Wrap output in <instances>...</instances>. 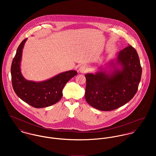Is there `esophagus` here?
<instances>
[{"label": "esophagus", "mask_w": 156, "mask_h": 156, "mask_svg": "<svg viewBox=\"0 0 156 156\" xmlns=\"http://www.w3.org/2000/svg\"><path fill=\"white\" fill-rule=\"evenodd\" d=\"M79 71L81 73H87L88 71V67H87L86 66H82L79 67Z\"/></svg>", "instance_id": "1"}]
</instances>
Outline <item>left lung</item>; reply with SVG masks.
<instances>
[{
    "instance_id": "left-lung-1",
    "label": "left lung",
    "mask_w": 156,
    "mask_h": 156,
    "mask_svg": "<svg viewBox=\"0 0 156 156\" xmlns=\"http://www.w3.org/2000/svg\"><path fill=\"white\" fill-rule=\"evenodd\" d=\"M107 66L111 70L100 68L94 74H85V99L91 106L101 111L115 110L132 100L142 75L138 54L131 45L121 50Z\"/></svg>"
}]
</instances>
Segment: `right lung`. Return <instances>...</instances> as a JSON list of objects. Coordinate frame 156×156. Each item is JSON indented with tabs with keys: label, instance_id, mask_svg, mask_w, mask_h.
Listing matches in <instances>:
<instances>
[{
	"label": "right lung",
	"instance_id": "obj_1",
	"mask_svg": "<svg viewBox=\"0 0 156 156\" xmlns=\"http://www.w3.org/2000/svg\"><path fill=\"white\" fill-rule=\"evenodd\" d=\"M27 39H24L18 47L12 62L11 73L13 89L20 99L32 107L42 108L51 106L61 99L66 84L77 73L70 70L38 82L26 80L21 73L20 64L23 48Z\"/></svg>",
	"mask_w": 156,
	"mask_h": 156
}]
</instances>
